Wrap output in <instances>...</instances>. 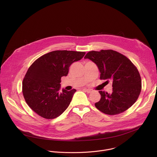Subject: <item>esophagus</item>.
Listing matches in <instances>:
<instances>
[{
    "label": "esophagus",
    "instance_id": "esophagus-1",
    "mask_svg": "<svg viewBox=\"0 0 157 157\" xmlns=\"http://www.w3.org/2000/svg\"><path fill=\"white\" fill-rule=\"evenodd\" d=\"M83 90L85 91L86 92H87V93H91L93 91L91 89H86V88H84Z\"/></svg>",
    "mask_w": 157,
    "mask_h": 157
}]
</instances>
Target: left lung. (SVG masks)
<instances>
[{"instance_id":"obj_1","label":"left lung","mask_w":157,"mask_h":157,"mask_svg":"<svg viewBox=\"0 0 157 157\" xmlns=\"http://www.w3.org/2000/svg\"><path fill=\"white\" fill-rule=\"evenodd\" d=\"M84 58L93 61L101 73L100 79L113 82L111 93L100 91L101 99L96 107L108 115H116L127 110L137 100L142 89L138 70L121 53L112 50L89 52Z\"/></svg>"}]
</instances>
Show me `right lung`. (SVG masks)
Listing matches in <instances>:
<instances>
[{
	"label": "right lung",
	"instance_id": "obj_1",
	"mask_svg": "<svg viewBox=\"0 0 157 157\" xmlns=\"http://www.w3.org/2000/svg\"><path fill=\"white\" fill-rule=\"evenodd\" d=\"M85 53L56 50L41 56L30 66L22 82V93L35 113L53 119L68 108L76 90L61 91V78L66 76L71 64L81 59Z\"/></svg>",
	"mask_w": 157,
	"mask_h": 157
}]
</instances>
